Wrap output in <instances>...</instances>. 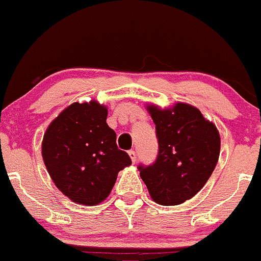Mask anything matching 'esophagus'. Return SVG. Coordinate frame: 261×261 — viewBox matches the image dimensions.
I'll return each instance as SVG.
<instances>
[{"mask_svg": "<svg viewBox=\"0 0 261 261\" xmlns=\"http://www.w3.org/2000/svg\"><path fill=\"white\" fill-rule=\"evenodd\" d=\"M128 154H129L132 162H133V163L136 162V161H137V154H136V152H134V150H129V152H128Z\"/></svg>", "mask_w": 261, "mask_h": 261, "instance_id": "esophagus-1", "label": "esophagus"}]
</instances>
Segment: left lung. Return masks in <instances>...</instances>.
I'll return each instance as SVG.
<instances>
[{
    "instance_id": "left-lung-1",
    "label": "left lung",
    "mask_w": 261,
    "mask_h": 261,
    "mask_svg": "<svg viewBox=\"0 0 261 261\" xmlns=\"http://www.w3.org/2000/svg\"><path fill=\"white\" fill-rule=\"evenodd\" d=\"M147 111L155 124L158 155L153 165H139L141 178L154 202L163 206L184 203L198 192L214 172L220 155L216 125L186 103Z\"/></svg>"
}]
</instances>
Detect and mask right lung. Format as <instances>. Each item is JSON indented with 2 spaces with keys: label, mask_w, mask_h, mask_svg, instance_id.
Returning <instances> with one entry per match:
<instances>
[{
  "label": "right lung",
  "mask_w": 261,
  "mask_h": 261,
  "mask_svg": "<svg viewBox=\"0 0 261 261\" xmlns=\"http://www.w3.org/2000/svg\"><path fill=\"white\" fill-rule=\"evenodd\" d=\"M108 109L98 101L72 103L50 123L42 158L51 179L66 197L94 206L109 196L118 172L132 165L118 149L117 134L107 124Z\"/></svg>",
  "instance_id": "add662e5"
}]
</instances>
